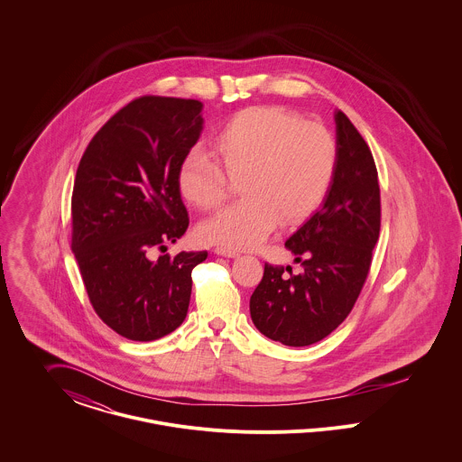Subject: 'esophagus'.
<instances>
[{
    "mask_svg": "<svg viewBox=\"0 0 462 462\" xmlns=\"http://www.w3.org/2000/svg\"><path fill=\"white\" fill-rule=\"evenodd\" d=\"M215 253H217V254H220V256H226V258H236V256H239V253H237V251H234V249H226V247H217V249H215Z\"/></svg>",
    "mask_w": 462,
    "mask_h": 462,
    "instance_id": "34e87169",
    "label": "esophagus"
}]
</instances>
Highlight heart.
Wrapping results in <instances>:
<instances>
[{"label":"heart","mask_w":462,"mask_h":462,"mask_svg":"<svg viewBox=\"0 0 462 462\" xmlns=\"http://www.w3.org/2000/svg\"><path fill=\"white\" fill-rule=\"evenodd\" d=\"M213 151L217 157L200 149L185 154L178 187L199 209L213 211L241 178L244 198L199 226L202 241L234 251L260 245L279 220L310 217L328 198L339 162L324 125L275 106L237 112L213 136Z\"/></svg>","instance_id":"b5f03b06"}]
</instances>
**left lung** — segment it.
<instances>
[{
    "instance_id": "obj_1",
    "label": "left lung",
    "mask_w": 462,
    "mask_h": 462,
    "mask_svg": "<svg viewBox=\"0 0 462 462\" xmlns=\"http://www.w3.org/2000/svg\"><path fill=\"white\" fill-rule=\"evenodd\" d=\"M339 162L329 194L286 241L291 266L264 263L249 310L256 329L286 346L313 345L350 315L367 281L381 230L373 152L345 112H336Z\"/></svg>"
}]
</instances>
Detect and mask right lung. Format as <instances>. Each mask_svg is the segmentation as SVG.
Segmentation results:
<instances>
[{
    "instance_id": "obj_1",
    "label": "right lung",
    "mask_w": 462,
    "mask_h": 462,
    "mask_svg": "<svg viewBox=\"0 0 462 462\" xmlns=\"http://www.w3.org/2000/svg\"><path fill=\"white\" fill-rule=\"evenodd\" d=\"M199 100L143 95L95 133L70 199V247L95 313L132 341H154L185 320L192 270L208 251L162 254L189 228L181 159L202 130Z\"/></svg>"
}]
</instances>
